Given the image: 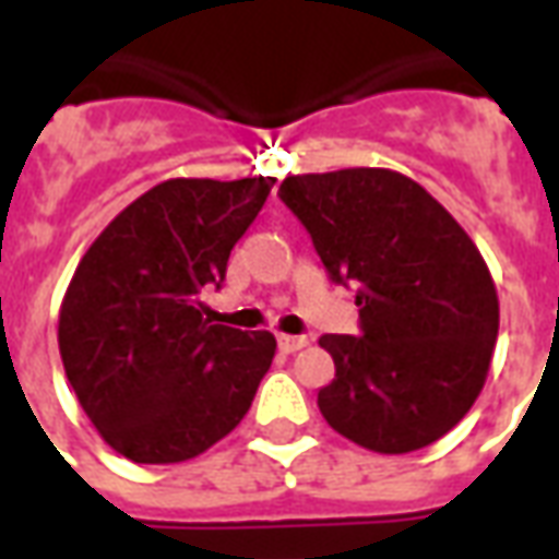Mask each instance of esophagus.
I'll return each mask as SVG.
<instances>
[{
  "instance_id": "esophagus-1",
  "label": "esophagus",
  "mask_w": 559,
  "mask_h": 559,
  "mask_svg": "<svg viewBox=\"0 0 559 559\" xmlns=\"http://www.w3.org/2000/svg\"><path fill=\"white\" fill-rule=\"evenodd\" d=\"M278 347L281 353H296L308 347V338L305 335H278Z\"/></svg>"
}]
</instances>
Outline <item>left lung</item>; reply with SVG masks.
Masks as SVG:
<instances>
[{
    "mask_svg": "<svg viewBox=\"0 0 559 559\" xmlns=\"http://www.w3.org/2000/svg\"><path fill=\"white\" fill-rule=\"evenodd\" d=\"M284 206L332 281L356 284L359 335H323L335 380L323 419L356 445L407 455L467 416L491 368L500 302L464 227L419 182L386 167L287 176Z\"/></svg>",
    "mask_w": 559,
    "mask_h": 559,
    "instance_id": "obj_1",
    "label": "left lung"
}]
</instances>
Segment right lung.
I'll return each mask as SVG.
<instances>
[{
    "mask_svg": "<svg viewBox=\"0 0 559 559\" xmlns=\"http://www.w3.org/2000/svg\"><path fill=\"white\" fill-rule=\"evenodd\" d=\"M275 179H167L116 215L74 269L59 353L104 443L134 464H179L242 421L275 356L272 332L209 320L233 245Z\"/></svg>",
    "mask_w": 559,
    "mask_h": 559,
    "instance_id": "1",
    "label": "right lung"
}]
</instances>
